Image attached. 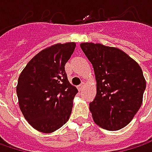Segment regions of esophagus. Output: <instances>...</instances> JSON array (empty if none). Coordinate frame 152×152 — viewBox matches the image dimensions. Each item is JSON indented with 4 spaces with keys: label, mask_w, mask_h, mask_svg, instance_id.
<instances>
[{
    "label": "esophagus",
    "mask_w": 152,
    "mask_h": 152,
    "mask_svg": "<svg viewBox=\"0 0 152 152\" xmlns=\"http://www.w3.org/2000/svg\"><path fill=\"white\" fill-rule=\"evenodd\" d=\"M85 84L83 82V83H81V84L79 85V87H78V88H79V91H81V90H83V89L85 88Z\"/></svg>",
    "instance_id": "esophagus-1"
}]
</instances>
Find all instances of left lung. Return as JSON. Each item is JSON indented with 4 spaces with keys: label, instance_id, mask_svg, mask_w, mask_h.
I'll use <instances>...</instances> for the list:
<instances>
[{
    "label": "left lung",
    "instance_id": "8db88e82",
    "mask_svg": "<svg viewBox=\"0 0 152 152\" xmlns=\"http://www.w3.org/2000/svg\"><path fill=\"white\" fill-rule=\"evenodd\" d=\"M80 47L96 80V95L90 103L93 120L104 129L119 130L141 107L146 86L142 69L118 48L91 42L81 43Z\"/></svg>",
    "mask_w": 152,
    "mask_h": 152
}]
</instances>
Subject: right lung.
I'll use <instances>...</instances> for the list:
<instances>
[{
    "mask_svg": "<svg viewBox=\"0 0 152 152\" xmlns=\"http://www.w3.org/2000/svg\"><path fill=\"white\" fill-rule=\"evenodd\" d=\"M75 42L55 44L34 56L21 72L17 96L21 112L36 130L49 134L69 119L78 93L65 72Z\"/></svg>",
    "mask_w": 152,
    "mask_h": 152,
    "instance_id": "1",
    "label": "right lung"
}]
</instances>
